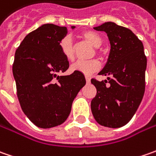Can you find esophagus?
I'll return each instance as SVG.
<instances>
[{"instance_id":"1","label":"esophagus","mask_w":156,"mask_h":156,"mask_svg":"<svg viewBox=\"0 0 156 156\" xmlns=\"http://www.w3.org/2000/svg\"><path fill=\"white\" fill-rule=\"evenodd\" d=\"M85 78H86V81H87V83H89V82H90V79H91L90 76H86Z\"/></svg>"}]
</instances>
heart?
I'll list each match as a JSON object with an SVG mask.
<instances>
[{
	"label": "heart",
	"instance_id": "1",
	"mask_svg": "<svg viewBox=\"0 0 156 156\" xmlns=\"http://www.w3.org/2000/svg\"><path fill=\"white\" fill-rule=\"evenodd\" d=\"M81 36L84 40H86L88 43L91 45L97 48L101 45L102 40L96 33L92 32V31H85L81 33ZM60 51L62 56L69 62H73L75 60V49L73 42L69 37H64L61 41H60ZM97 53L99 54L100 52L97 50ZM101 68V63L98 60L93 59L87 62H76L74 64L71 65L70 69L73 72H80L83 75H90L94 72L98 71Z\"/></svg>",
	"mask_w": 156,
	"mask_h": 156
}]
</instances>
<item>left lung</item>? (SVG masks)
Wrapping results in <instances>:
<instances>
[{"instance_id":"obj_1","label":"left lung","mask_w":156,"mask_h":156,"mask_svg":"<svg viewBox=\"0 0 156 156\" xmlns=\"http://www.w3.org/2000/svg\"><path fill=\"white\" fill-rule=\"evenodd\" d=\"M94 28L107 33L111 49L108 62L99 73L109 75L108 81L91 80L97 90L91 111L100 125L120 128L132 119L142 100L147 57L141 40L129 28L111 21Z\"/></svg>"}]
</instances>
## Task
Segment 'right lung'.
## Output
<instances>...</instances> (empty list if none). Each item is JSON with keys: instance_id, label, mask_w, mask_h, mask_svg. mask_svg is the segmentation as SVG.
I'll list each match as a JSON object with an SVG mask.
<instances>
[{"instance_id": "add662e5", "label": "right lung", "mask_w": 156, "mask_h": 156, "mask_svg": "<svg viewBox=\"0 0 156 156\" xmlns=\"http://www.w3.org/2000/svg\"><path fill=\"white\" fill-rule=\"evenodd\" d=\"M67 34L66 27L44 24L28 34L15 51L13 75L17 97L24 114L41 129L64 122L75 96L86 84L80 72L56 75L69 67L59 47Z\"/></svg>"}]
</instances>
